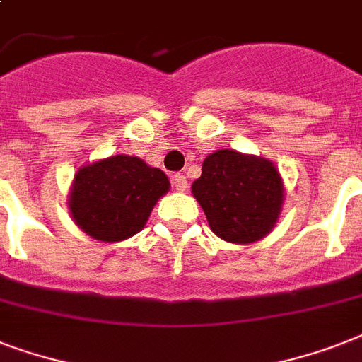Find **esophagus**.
Wrapping results in <instances>:
<instances>
[{
	"instance_id": "34e87169",
	"label": "esophagus",
	"mask_w": 362,
	"mask_h": 362,
	"mask_svg": "<svg viewBox=\"0 0 362 362\" xmlns=\"http://www.w3.org/2000/svg\"><path fill=\"white\" fill-rule=\"evenodd\" d=\"M173 186H175L176 192H186L187 180L184 175H175L173 176Z\"/></svg>"
}]
</instances>
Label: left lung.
<instances>
[{"instance_id": "left-lung-1", "label": "left lung", "mask_w": 362, "mask_h": 362, "mask_svg": "<svg viewBox=\"0 0 362 362\" xmlns=\"http://www.w3.org/2000/svg\"><path fill=\"white\" fill-rule=\"evenodd\" d=\"M192 193L212 233L233 244H252L267 237L284 204V182L274 163L235 150L206 156Z\"/></svg>"}]
</instances>
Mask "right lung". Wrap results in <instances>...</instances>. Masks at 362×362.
<instances>
[{"label": "right lung", "mask_w": 362, "mask_h": 362, "mask_svg": "<svg viewBox=\"0 0 362 362\" xmlns=\"http://www.w3.org/2000/svg\"><path fill=\"white\" fill-rule=\"evenodd\" d=\"M169 178L135 156H110L84 165L71 186V218L95 240L120 242L146 226Z\"/></svg>", "instance_id": "obj_1"}]
</instances>
